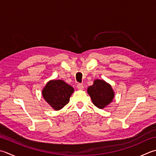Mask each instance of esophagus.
Wrapping results in <instances>:
<instances>
[{
  "instance_id": "1",
  "label": "esophagus",
  "mask_w": 156,
  "mask_h": 156,
  "mask_svg": "<svg viewBox=\"0 0 156 156\" xmlns=\"http://www.w3.org/2000/svg\"><path fill=\"white\" fill-rule=\"evenodd\" d=\"M77 88H78L79 90H83V88H84L83 84H77Z\"/></svg>"
}]
</instances>
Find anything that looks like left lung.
Returning <instances> with one entry per match:
<instances>
[{
	"label": "left lung",
	"mask_w": 156,
	"mask_h": 156,
	"mask_svg": "<svg viewBox=\"0 0 156 156\" xmlns=\"http://www.w3.org/2000/svg\"><path fill=\"white\" fill-rule=\"evenodd\" d=\"M93 104L99 109H103L110 103L114 97V92L111 85L103 80H94L92 86L88 88Z\"/></svg>",
	"instance_id": "1"
}]
</instances>
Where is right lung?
Listing matches in <instances>:
<instances>
[{
	"label": "right lung",
	"instance_id": "obj_1",
	"mask_svg": "<svg viewBox=\"0 0 156 156\" xmlns=\"http://www.w3.org/2000/svg\"><path fill=\"white\" fill-rule=\"evenodd\" d=\"M74 88L62 80L47 82L42 90V97L55 110H59L69 103Z\"/></svg>",
	"mask_w": 156,
	"mask_h": 156
}]
</instances>
